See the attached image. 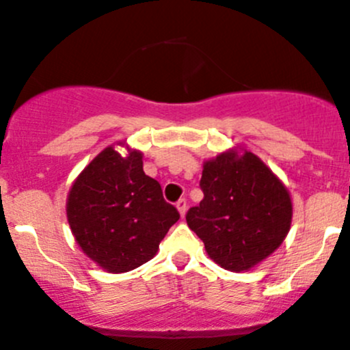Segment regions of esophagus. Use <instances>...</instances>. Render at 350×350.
Returning <instances> with one entry per match:
<instances>
[{"label": "esophagus", "mask_w": 350, "mask_h": 350, "mask_svg": "<svg viewBox=\"0 0 350 350\" xmlns=\"http://www.w3.org/2000/svg\"><path fill=\"white\" fill-rule=\"evenodd\" d=\"M176 208H178L179 215H181V218H185L186 211H187V201L183 198V200H179L178 203H176Z\"/></svg>", "instance_id": "1"}]
</instances>
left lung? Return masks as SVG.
Returning a JSON list of instances; mask_svg holds the SVG:
<instances>
[{
	"label": "left lung",
	"instance_id": "1",
	"mask_svg": "<svg viewBox=\"0 0 350 350\" xmlns=\"http://www.w3.org/2000/svg\"><path fill=\"white\" fill-rule=\"evenodd\" d=\"M200 186L204 198L187 211V226L224 270H252L288 234V189L252 150L233 147L204 161Z\"/></svg>",
	"mask_w": 350,
	"mask_h": 350
}]
</instances>
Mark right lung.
Masks as SVG:
<instances>
[{"instance_id": "add662e5", "label": "right lung", "mask_w": 350, "mask_h": 350, "mask_svg": "<svg viewBox=\"0 0 350 350\" xmlns=\"http://www.w3.org/2000/svg\"><path fill=\"white\" fill-rule=\"evenodd\" d=\"M117 146H126L117 142ZM105 147L77 176L67 196V219L88 258L109 273L141 267L159 250L178 209L165 203L156 179L146 176L142 152Z\"/></svg>"}]
</instances>
